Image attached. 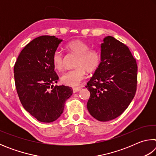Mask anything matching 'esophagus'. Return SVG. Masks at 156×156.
<instances>
[{
    "label": "esophagus",
    "instance_id": "obj_1",
    "mask_svg": "<svg viewBox=\"0 0 156 156\" xmlns=\"http://www.w3.org/2000/svg\"><path fill=\"white\" fill-rule=\"evenodd\" d=\"M80 89H81L80 87H74V88H73V93H76V92L80 91Z\"/></svg>",
    "mask_w": 156,
    "mask_h": 156
}]
</instances>
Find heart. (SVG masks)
<instances>
[{"label": "heart", "mask_w": 156, "mask_h": 156, "mask_svg": "<svg viewBox=\"0 0 156 156\" xmlns=\"http://www.w3.org/2000/svg\"><path fill=\"white\" fill-rule=\"evenodd\" d=\"M68 51L77 55L75 67L63 73L61 80L69 86H77L85 78L86 72L91 73L96 72L101 62V54L96 49H90L87 43L80 40H75L68 43L65 46ZM52 63L55 69L61 70L63 67L62 53L56 51L52 56Z\"/></svg>", "instance_id": "b5f03b06"}]
</instances>
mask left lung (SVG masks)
<instances>
[{
    "mask_svg": "<svg viewBox=\"0 0 156 156\" xmlns=\"http://www.w3.org/2000/svg\"><path fill=\"white\" fill-rule=\"evenodd\" d=\"M100 54V67L86 86L87 107L94 118L106 122L122 114L133 99L138 67L128 47L112 36L103 39Z\"/></svg>",
    "mask_w": 156,
    "mask_h": 156,
    "instance_id": "8db88e82",
    "label": "left lung"
}]
</instances>
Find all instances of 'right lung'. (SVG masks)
<instances>
[{"instance_id":"add662e5","label":"right lung","mask_w":156,"mask_h":156,"mask_svg":"<svg viewBox=\"0 0 156 156\" xmlns=\"http://www.w3.org/2000/svg\"><path fill=\"white\" fill-rule=\"evenodd\" d=\"M62 41L54 36L37 37L20 53L14 68L15 84L21 104L42 122H52L63 112L72 87L54 86L58 76L52 56Z\"/></svg>"}]
</instances>
